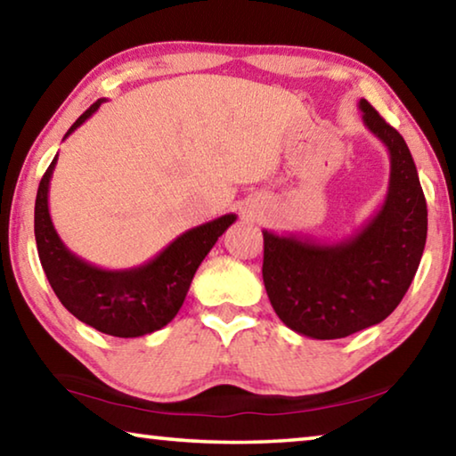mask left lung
<instances>
[{"label": "left lung", "instance_id": "8db88e82", "mask_svg": "<svg viewBox=\"0 0 456 456\" xmlns=\"http://www.w3.org/2000/svg\"><path fill=\"white\" fill-rule=\"evenodd\" d=\"M366 128L390 154L388 192L364 227L338 243L264 231V283L285 326L338 339L376 326L411 288L427 243V199L404 138L368 100Z\"/></svg>", "mask_w": 456, "mask_h": 456}]
</instances>
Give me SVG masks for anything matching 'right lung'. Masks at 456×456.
I'll list each match as a JSON object with an SVG mask.
<instances>
[{"label": "right lung", "mask_w": 456, "mask_h": 456, "mask_svg": "<svg viewBox=\"0 0 456 456\" xmlns=\"http://www.w3.org/2000/svg\"><path fill=\"white\" fill-rule=\"evenodd\" d=\"M102 102H106L104 98L96 100L64 138L84 125ZM56 163L58 154L37 187L34 233L45 277L61 305L80 322L108 336L138 338L165 328L179 314L200 261L237 217L229 213L184 231L157 257L138 267H96L68 249L53 229L48 191Z\"/></svg>", "instance_id": "right-lung-1"}]
</instances>
